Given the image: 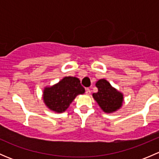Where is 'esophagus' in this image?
I'll use <instances>...</instances> for the list:
<instances>
[{"mask_svg": "<svg viewBox=\"0 0 159 159\" xmlns=\"http://www.w3.org/2000/svg\"><path fill=\"white\" fill-rule=\"evenodd\" d=\"M85 93H86V94H88V95H89V94H91V90H90L89 89H86Z\"/></svg>", "mask_w": 159, "mask_h": 159, "instance_id": "esophagus-1", "label": "esophagus"}]
</instances>
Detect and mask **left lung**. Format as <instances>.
<instances>
[{"mask_svg": "<svg viewBox=\"0 0 159 159\" xmlns=\"http://www.w3.org/2000/svg\"><path fill=\"white\" fill-rule=\"evenodd\" d=\"M98 91L92 96L100 108L105 113H112L119 109L122 105L123 94L112 87L105 79H100L96 82Z\"/></svg>", "mask_w": 159, "mask_h": 159, "instance_id": "1", "label": "left lung"}]
</instances>
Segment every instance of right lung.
I'll return each instance as SVG.
<instances>
[{"label": "right lung", "mask_w": 159, "mask_h": 159, "mask_svg": "<svg viewBox=\"0 0 159 159\" xmlns=\"http://www.w3.org/2000/svg\"><path fill=\"white\" fill-rule=\"evenodd\" d=\"M84 91L78 78L65 77L57 84L44 88L43 99L50 110L61 113L67 110L77 95Z\"/></svg>", "instance_id": "obj_1"}]
</instances>
